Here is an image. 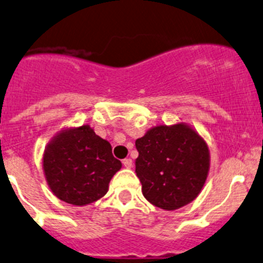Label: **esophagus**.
Listing matches in <instances>:
<instances>
[{
    "label": "esophagus",
    "mask_w": 263,
    "mask_h": 263,
    "mask_svg": "<svg viewBox=\"0 0 263 263\" xmlns=\"http://www.w3.org/2000/svg\"><path fill=\"white\" fill-rule=\"evenodd\" d=\"M123 165L125 166V168L130 169L132 166H133V160L132 159H124L123 160Z\"/></svg>",
    "instance_id": "1"
}]
</instances>
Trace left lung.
I'll list each match as a JSON object with an SVG mask.
<instances>
[{
    "label": "left lung",
    "instance_id": "8db88e82",
    "mask_svg": "<svg viewBox=\"0 0 263 263\" xmlns=\"http://www.w3.org/2000/svg\"><path fill=\"white\" fill-rule=\"evenodd\" d=\"M135 146L139 153L135 173L143 196L152 204L174 211L198 197L207 180L211 155L196 129L182 121L160 124L135 140Z\"/></svg>",
    "mask_w": 263,
    "mask_h": 263
}]
</instances>
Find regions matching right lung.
<instances>
[{
  "label": "right lung",
  "mask_w": 263,
  "mask_h": 263,
  "mask_svg": "<svg viewBox=\"0 0 263 263\" xmlns=\"http://www.w3.org/2000/svg\"><path fill=\"white\" fill-rule=\"evenodd\" d=\"M120 168L110 143L95 134L89 124L61 129L42 155V169L51 192L72 205L90 204L105 196Z\"/></svg>",
  "instance_id": "1"
}]
</instances>
